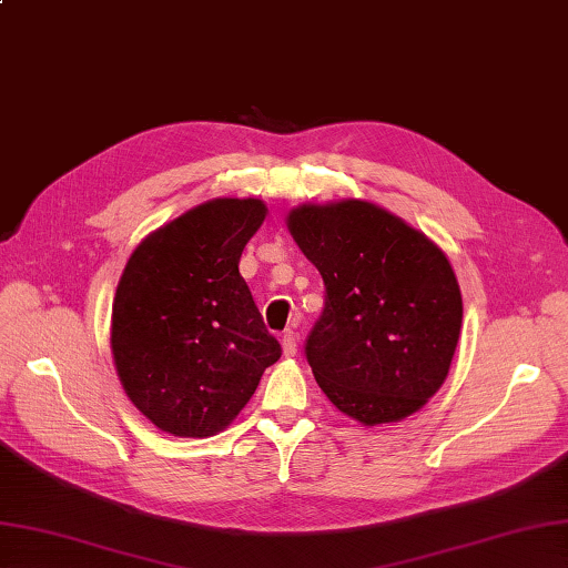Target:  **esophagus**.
<instances>
[{"mask_svg":"<svg viewBox=\"0 0 568 568\" xmlns=\"http://www.w3.org/2000/svg\"><path fill=\"white\" fill-rule=\"evenodd\" d=\"M282 347H284V354H286V356H296V352H298V337H296L294 329H286V332H284Z\"/></svg>","mask_w":568,"mask_h":568,"instance_id":"esophagus-1","label":"esophagus"}]
</instances>
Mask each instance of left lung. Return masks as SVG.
<instances>
[{
  "label": "left lung",
  "instance_id": "8db88e82",
  "mask_svg": "<svg viewBox=\"0 0 568 568\" xmlns=\"http://www.w3.org/2000/svg\"><path fill=\"white\" fill-rule=\"evenodd\" d=\"M286 226L325 282L306 358L329 403L364 426L424 407L448 376L463 325L444 251L362 200L296 206Z\"/></svg>",
  "mask_w": 568,
  "mask_h": 568
}]
</instances>
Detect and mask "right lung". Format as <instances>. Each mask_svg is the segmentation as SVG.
<instances>
[{"label": "right lung", "mask_w": 568, "mask_h": 568, "mask_svg": "<svg viewBox=\"0 0 568 568\" xmlns=\"http://www.w3.org/2000/svg\"><path fill=\"white\" fill-rule=\"evenodd\" d=\"M265 214L253 197L204 202L146 236L120 276L110 327L118 376L165 434L226 428L282 356L239 272Z\"/></svg>", "instance_id": "right-lung-1"}]
</instances>
